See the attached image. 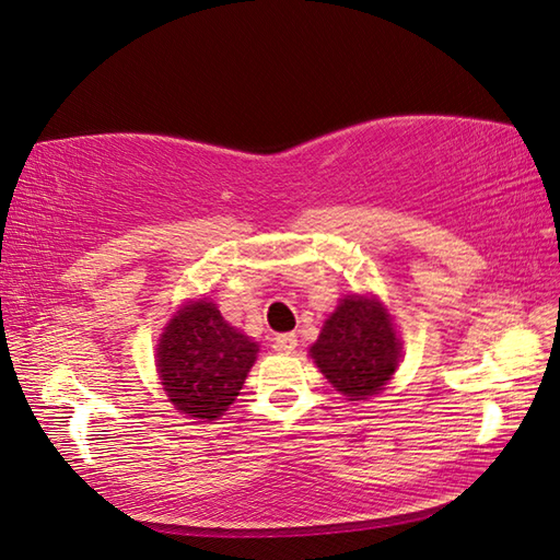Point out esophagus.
I'll return each instance as SVG.
<instances>
[{"mask_svg":"<svg viewBox=\"0 0 560 560\" xmlns=\"http://www.w3.org/2000/svg\"><path fill=\"white\" fill-rule=\"evenodd\" d=\"M276 350L278 352H294L296 350V335L294 332H282L276 338Z\"/></svg>","mask_w":560,"mask_h":560,"instance_id":"esophagus-1","label":"esophagus"}]
</instances>
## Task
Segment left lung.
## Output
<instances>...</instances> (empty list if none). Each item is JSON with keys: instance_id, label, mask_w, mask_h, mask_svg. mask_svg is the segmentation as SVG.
Masks as SVG:
<instances>
[{"instance_id": "8db88e82", "label": "left lung", "mask_w": 560, "mask_h": 560, "mask_svg": "<svg viewBox=\"0 0 560 560\" xmlns=\"http://www.w3.org/2000/svg\"><path fill=\"white\" fill-rule=\"evenodd\" d=\"M312 357L318 369L350 400L376 395L400 362V340L376 300L347 296L323 326Z\"/></svg>"}]
</instances>
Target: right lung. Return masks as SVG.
I'll use <instances>...</instances> for the list:
<instances>
[{
    "instance_id": "obj_1",
    "label": "right lung",
    "mask_w": 560,
    "mask_h": 560,
    "mask_svg": "<svg viewBox=\"0 0 560 560\" xmlns=\"http://www.w3.org/2000/svg\"><path fill=\"white\" fill-rule=\"evenodd\" d=\"M258 345L220 316L213 302L186 304L158 347V374L179 412L218 419L240 395Z\"/></svg>"
}]
</instances>
